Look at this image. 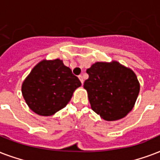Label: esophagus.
Masks as SVG:
<instances>
[{"label":"esophagus","instance_id":"esophagus-1","mask_svg":"<svg viewBox=\"0 0 160 160\" xmlns=\"http://www.w3.org/2000/svg\"><path fill=\"white\" fill-rule=\"evenodd\" d=\"M78 78H79V80H80V82H82V84L83 83V78H82V75L78 76Z\"/></svg>","mask_w":160,"mask_h":160}]
</instances>
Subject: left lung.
<instances>
[{
  "instance_id": "left-lung-1",
  "label": "left lung",
  "mask_w": 160,
  "mask_h": 160,
  "mask_svg": "<svg viewBox=\"0 0 160 160\" xmlns=\"http://www.w3.org/2000/svg\"><path fill=\"white\" fill-rule=\"evenodd\" d=\"M84 82L92 109L106 121L127 116L134 107L140 90L134 72L117 61L97 62L87 69Z\"/></svg>"
}]
</instances>
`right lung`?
I'll list each match as a JSON object with an SVG mask.
<instances>
[{
	"mask_svg": "<svg viewBox=\"0 0 160 160\" xmlns=\"http://www.w3.org/2000/svg\"><path fill=\"white\" fill-rule=\"evenodd\" d=\"M81 85L62 60L43 59L25 78L22 92L32 111L41 116H52L66 107Z\"/></svg>",
	"mask_w": 160,
	"mask_h": 160,
	"instance_id": "right-lung-1",
	"label": "right lung"
}]
</instances>
